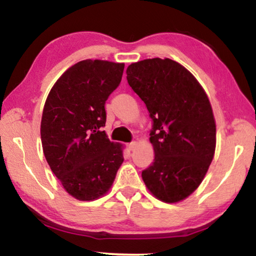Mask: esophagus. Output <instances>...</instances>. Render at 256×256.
<instances>
[{"instance_id": "34e87169", "label": "esophagus", "mask_w": 256, "mask_h": 256, "mask_svg": "<svg viewBox=\"0 0 256 256\" xmlns=\"http://www.w3.org/2000/svg\"><path fill=\"white\" fill-rule=\"evenodd\" d=\"M136 142H132L128 144V150H133L136 148Z\"/></svg>"}]
</instances>
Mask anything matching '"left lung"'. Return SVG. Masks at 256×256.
I'll use <instances>...</instances> for the list:
<instances>
[{
  "instance_id": "8db88e82",
  "label": "left lung",
  "mask_w": 256,
  "mask_h": 256,
  "mask_svg": "<svg viewBox=\"0 0 256 256\" xmlns=\"http://www.w3.org/2000/svg\"><path fill=\"white\" fill-rule=\"evenodd\" d=\"M128 82L153 120L150 142L154 162L142 170L147 189L164 203L192 195L214 156L216 122L206 92L176 61L146 59L131 64Z\"/></svg>"
}]
</instances>
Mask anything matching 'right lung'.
Returning <instances> with one entry per match:
<instances>
[{
  "label": "right lung",
  "mask_w": 256,
  "mask_h": 256,
  "mask_svg": "<svg viewBox=\"0 0 256 256\" xmlns=\"http://www.w3.org/2000/svg\"><path fill=\"white\" fill-rule=\"evenodd\" d=\"M124 64L82 60L53 86L42 110L46 161L64 189L78 200L109 192L123 164V146L108 139L106 100L120 86Z\"/></svg>",
  "instance_id": "obj_1"
}]
</instances>
